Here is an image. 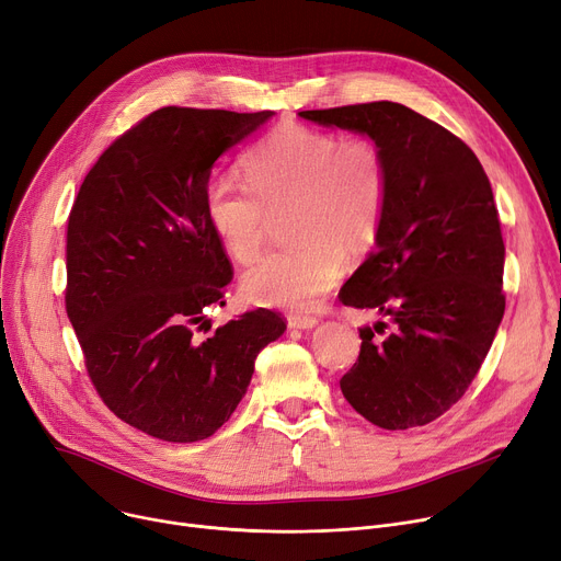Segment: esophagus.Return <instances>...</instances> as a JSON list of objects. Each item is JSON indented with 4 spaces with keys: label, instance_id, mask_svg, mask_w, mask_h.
Masks as SVG:
<instances>
[{
    "label": "esophagus",
    "instance_id": "obj_1",
    "mask_svg": "<svg viewBox=\"0 0 561 561\" xmlns=\"http://www.w3.org/2000/svg\"><path fill=\"white\" fill-rule=\"evenodd\" d=\"M286 322L290 330H311L318 325L316 316H307V313H288Z\"/></svg>",
    "mask_w": 561,
    "mask_h": 561
}]
</instances>
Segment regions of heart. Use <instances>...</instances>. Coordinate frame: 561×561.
<instances>
[{
    "label": "heart",
    "instance_id": "1",
    "mask_svg": "<svg viewBox=\"0 0 561 561\" xmlns=\"http://www.w3.org/2000/svg\"><path fill=\"white\" fill-rule=\"evenodd\" d=\"M245 172L250 184L231 176L206 184V220L233 261L252 263L275 218L290 214L296 243L263 256L243 290L256 305L311 309L341 277L345 256H364L379 239L391 186L385 147L284 123L252 147Z\"/></svg>",
    "mask_w": 561,
    "mask_h": 561
}]
</instances>
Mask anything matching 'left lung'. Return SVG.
<instances>
[{"label":"left lung","mask_w":561,"mask_h":561,"mask_svg":"<svg viewBox=\"0 0 561 561\" xmlns=\"http://www.w3.org/2000/svg\"><path fill=\"white\" fill-rule=\"evenodd\" d=\"M368 134L391 172L379 239L339 298L391 318L364 328L341 391L377 427L436 421L476 379L505 313V243L489 176L470 147L396 102L300 111Z\"/></svg>","instance_id":"obj_1"}]
</instances>
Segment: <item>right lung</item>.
I'll return each instance as SVG.
<instances>
[{"mask_svg": "<svg viewBox=\"0 0 561 561\" xmlns=\"http://www.w3.org/2000/svg\"><path fill=\"white\" fill-rule=\"evenodd\" d=\"M273 111L163 106L115 138L68 218L66 311L95 391L131 427L172 444L211 436L286 330L271 309L202 339L231 261L204 214L216 159Z\"/></svg>", "mask_w": 561, "mask_h": 561, "instance_id": "obj_1", "label": "right lung"}]
</instances>
